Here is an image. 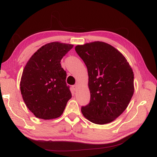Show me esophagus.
<instances>
[{
  "instance_id": "obj_1",
  "label": "esophagus",
  "mask_w": 157,
  "mask_h": 157,
  "mask_svg": "<svg viewBox=\"0 0 157 157\" xmlns=\"http://www.w3.org/2000/svg\"><path fill=\"white\" fill-rule=\"evenodd\" d=\"M78 83H76V84H75V85H73V86H72V88H73V90H74V91H76V90H77V89H78Z\"/></svg>"
}]
</instances>
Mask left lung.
<instances>
[{
    "mask_svg": "<svg viewBox=\"0 0 157 157\" xmlns=\"http://www.w3.org/2000/svg\"><path fill=\"white\" fill-rule=\"evenodd\" d=\"M75 50L87 67L90 101L82 107L96 124L111 123L128 107L134 92V72L121 52L107 43L77 45Z\"/></svg>",
    "mask_w": 157,
    "mask_h": 157,
    "instance_id": "obj_1",
    "label": "left lung"
}]
</instances>
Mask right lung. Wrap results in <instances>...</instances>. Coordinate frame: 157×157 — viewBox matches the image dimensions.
Here are the masks:
<instances>
[{
    "label": "right lung",
    "instance_id": "1",
    "mask_svg": "<svg viewBox=\"0 0 157 157\" xmlns=\"http://www.w3.org/2000/svg\"><path fill=\"white\" fill-rule=\"evenodd\" d=\"M73 44L59 42L40 48L26 63L20 90L25 104L36 117L45 120L61 116L71 98L61 60Z\"/></svg>",
    "mask_w": 157,
    "mask_h": 157
}]
</instances>
